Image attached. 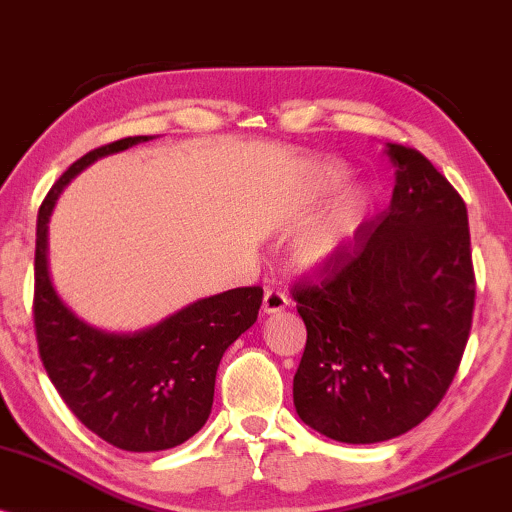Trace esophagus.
<instances>
[{
    "mask_svg": "<svg viewBox=\"0 0 512 512\" xmlns=\"http://www.w3.org/2000/svg\"><path fill=\"white\" fill-rule=\"evenodd\" d=\"M288 304H290V299H288V295H285V292L271 288V290L264 292L262 311L264 313H281Z\"/></svg>",
    "mask_w": 512,
    "mask_h": 512,
    "instance_id": "1",
    "label": "esophagus"
}]
</instances>
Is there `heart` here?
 Wrapping results in <instances>:
<instances>
[{
    "mask_svg": "<svg viewBox=\"0 0 512 512\" xmlns=\"http://www.w3.org/2000/svg\"><path fill=\"white\" fill-rule=\"evenodd\" d=\"M344 177L339 163L320 161L304 177L302 187L292 201V222L302 220V215L323 196L332 185ZM370 213V194L360 185H339L311 210L309 217L299 224L290 245L292 264L297 269L311 271L325 267L349 245L363 227Z\"/></svg>",
    "mask_w": 512,
    "mask_h": 512,
    "instance_id": "1",
    "label": "heart"
}]
</instances>
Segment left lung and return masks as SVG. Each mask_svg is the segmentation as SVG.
<instances>
[{
    "label": "left lung",
    "instance_id": "obj_1",
    "mask_svg": "<svg viewBox=\"0 0 512 512\" xmlns=\"http://www.w3.org/2000/svg\"><path fill=\"white\" fill-rule=\"evenodd\" d=\"M395 187L320 271L295 285L306 325L292 381L299 419L325 438L372 445L419 426L447 393L473 323L466 203L403 145H386Z\"/></svg>",
    "mask_w": 512,
    "mask_h": 512
}]
</instances>
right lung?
Segmentation results:
<instances>
[{"label": "right lung", "instance_id": "right-lung-1", "mask_svg": "<svg viewBox=\"0 0 512 512\" xmlns=\"http://www.w3.org/2000/svg\"><path fill=\"white\" fill-rule=\"evenodd\" d=\"M135 135L98 147L60 175L37 215L34 327L39 356L81 424L126 452H161L199 433L213 410L224 351L257 320L262 288H234L182 306L135 332H109L72 311L49 264V222L72 177L102 156L149 142Z\"/></svg>", "mask_w": 512, "mask_h": 512}]
</instances>
